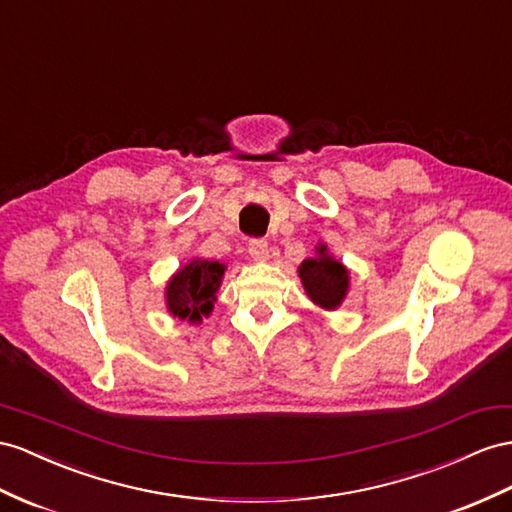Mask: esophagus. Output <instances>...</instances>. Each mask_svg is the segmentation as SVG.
<instances>
[{"label":"esophagus","mask_w":512,"mask_h":512,"mask_svg":"<svg viewBox=\"0 0 512 512\" xmlns=\"http://www.w3.org/2000/svg\"><path fill=\"white\" fill-rule=\"evenodd\" d=\"M248 253L255 261H266L270 257V246L266 240H251L248 242Z\"/></svg>","instance_id":"obj_1"}]
</instances>
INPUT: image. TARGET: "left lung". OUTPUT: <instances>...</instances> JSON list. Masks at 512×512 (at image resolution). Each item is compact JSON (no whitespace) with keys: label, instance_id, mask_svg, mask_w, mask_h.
<instances>
[{"label":"left lung","instance_id":"obj_1","mask_svg":"<svg viewBox=\"0 0 512 512\" xmlns=\"http://www.w3.org/2000/svg\"><path fill=\"white\" fill-rule=\"evenodd\" d=\"M298 277L311 303L322 311L342 307L350 292V270L322 242L316 246V255L298 266Z\"/></svg>","mask_w":512,"mask_h":512}]
</instances>
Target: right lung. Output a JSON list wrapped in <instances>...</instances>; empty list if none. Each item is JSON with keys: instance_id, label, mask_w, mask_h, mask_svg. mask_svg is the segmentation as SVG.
Returning <instances> with one entry per match:
<instances>
[{"instance_id": "add662e5", "label": "right lung", "mask_w": 512, "mask_h": 512, "mask_svg": "<svg viewBox=\"0 0 512 512\" xmlns=\"http://www.w3.org/2000/svg\"><path fill=\"white\" fill-rule=\"evenodd\" d=\"M227 264L194 257L166 281L164 300L170 318L199 326L214 311Z\"/></svg>"}]
</instances>
